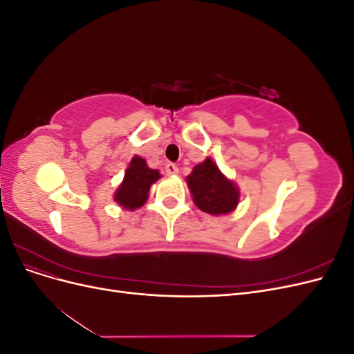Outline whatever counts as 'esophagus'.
Wrapping results in <instances>:
<instances>
[{
    "mask_svg": "<svg viewBox=\"0 0 354 354\" xmlns=\"http://www.w3.org/2000/svg\"><path fill=\"white\" fill-rule=\"evenodd\" d=\"M165 173H167L168 176H176V174H178V168H177V165L168 162V164L165 165Z\"/></svg>",
    "mask_w": 354,
    "mask_h": 354,
    "instance_id": "1",
    "label": "esophagus"
}]
</instances>
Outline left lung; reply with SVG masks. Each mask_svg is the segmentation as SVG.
Segmentation results:
<instances>
[{
	"label": "left lung",
	"instance_id": "left-lung-1",
	"mask_svg": "<svg viewBox=\"0 0 354 354\" xmlns=\"http://www.w3.org/2000/svg\"><path fill=\"white\" fill-rule=\"evenodd\" d=\"M195 205L212 216L229 214L239 203V189L211 158L198 164L186 178Z\"/></svg>",
	"mask_w": 354,
	"mask_h": 354
}]
</instances>
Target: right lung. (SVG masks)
<instances>
[{
    "mask_svg": "<svg viewBox=\"0 0 354 354\" xmlns=\"http://www.w3.org/2000/svg\"><path fill=\"white\" fill-rule=\"evenodd\" d=\"M158 178H160L159 171L149 168L146 160L136 155L125 171L122 183L115 192L113 201L124 209L134 211L140 208L145 205L149 190Z\"/></svg>",
    "mask_w": 354,
    "mask_h": 354,
    "instance_id": "right-lung-1",
    "label": "right lung"
}]
</instances>
